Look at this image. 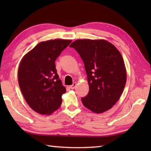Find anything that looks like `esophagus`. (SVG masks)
<instances>
[{"instance_id": "obj_1", "label": "esophagus", "mask_w": 151, "mask_h": 151, "mask_svg": "<svg viewBox=\"0 0 151 151\" xmlns=\"http://www.w3.org/2000/svg\"><path fill=\"white\" fill-rule=\"evenodd\" d=\"M76 83H74L72 85L70 86V88L71 89H74L76 87Z\"/></svg>"}]
</instances>
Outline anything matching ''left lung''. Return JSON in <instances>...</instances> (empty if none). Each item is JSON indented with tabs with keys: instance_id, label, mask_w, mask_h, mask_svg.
Returning <instances> with one entry per match:
<instances>
[{
	"instance_id": "1",
	"label": "left lung",
	"mask_w": 151,
	"mask_h": 151,
	"mask_svg": "<svg viewBox=\"0 0 151 151\" xmlns=\"http://www.w3.org/2000/svg\"><path fill=\"white\" fill-rule=\"evenodd\" d=\"M69 47L81 56L87 75L89 92L81 99L84 106L95 113L111 109L119 100L127 81L121 52L103 39H79Z\"/></svg>"
}]
</instances>
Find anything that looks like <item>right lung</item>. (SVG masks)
<instances>
[{
    "label": "right lung",
    "mask_w": 151,
    "mask_h": 151,
    "mask_svg": "<svg viewBox=\"0 0 151 151\" xmlns=\"http://www.w3.org/2000/svg\"><path fill=\"white\" fill-rule=\"evenodd\" d=\"M70 42L63 39L40 42L20 61L18 71L20 91L27 104L38 113L49 115L61 105L66 88L58 78L55 63Z\"/></svg>",
    "instance_id": "add662e5"
}]
</instances>
